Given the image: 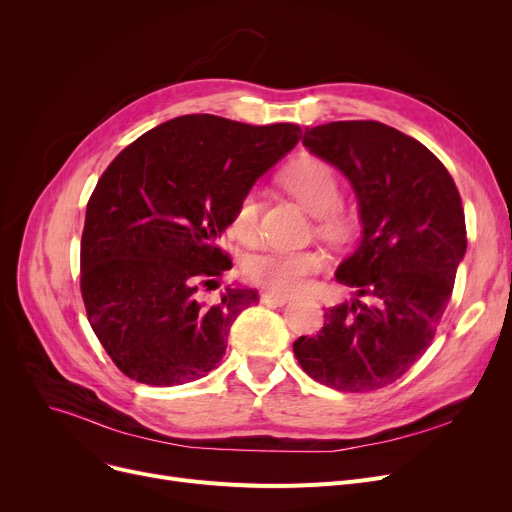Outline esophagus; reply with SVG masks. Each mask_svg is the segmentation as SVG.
<instances>
[{"label": "esophagus", "mask_w": 512, "mask_h": 512, "mask_svg": "<svg viewBox=\"0 0 512 512\" xmlns=\"http://www.w3.org/2000/svg\"><path fill=\"white\" fill-rule=\"evenodd\" d=\"M290 299L282 297V294H274V292H263L261 294V303L263 305H274V307H282L286 305Z\"/></svg>", "instance_id": "34e87169"}]
</instances>
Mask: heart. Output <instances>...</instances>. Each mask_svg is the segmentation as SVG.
<instances>
[{"instance_id": "1", "label": "heart", "mask_w": 512, "mask_h": 512, "mask_svg": "<svg viewBox=\"0 0 512 512\" xmlns=\"http://www.w3.org/2000/svg\"><path fill=\"white\" fill-rule=\"evenodd\" d=\"M282 184L286 191L297 199L311 215L319 218L317 232L330 240H344L351 234V218L338 209L340 203V182L334 168L326 161L305 157L292 164L284 176ZM259 203L255 193H247L240 199L232 230L238 238L249 240L257 228ZM326 257L319 251H263L255 253L245 261V278L274 294H294L309 286V280L324 270Z\"/></svg>"}]
</instances>
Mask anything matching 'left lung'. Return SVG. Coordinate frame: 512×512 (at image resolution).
Here are the masks:
<instances>
[{
  "mask_svg": "<svg viewBox=\"0 0 512 512\" xmlns=\"http://www.w3.org/2000/svg\"><path fill=\"white\" fill-rule=\"evenodd\" d=\"M303 145L353 184L363 238L336 270L357 299L326 309L324 328L292 351L319 384L378 390L434 340L467 251L461 195L432 151L382 122L305 128Z\"/></svg>",
  "mask_w": 512,
  "mask_h": 512,
  "instance_id": "obj_1",
  "label": "left lung"
}]
</instances>
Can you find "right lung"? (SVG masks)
Wrapping results in <instances>:
<instances>
[{"instance_id": "right-lung-1", "label": "right lung", "mask_w": 512, "mask_h": 512, "mask_svg": "<svg viewBox=\"0 0 512 512\" xmlns=\"http://www.w3.org/2000/svg\"><path fill=\"white\" fill-rule=\"evenodd\" d=\"M297 124L251 126L211 114L168 120L112 161L87 203L80 290L116 367L149 386L195 382L218 367L257 290L199 284L232 267L215 245L255 180L299 143Z\"/></svg>"}]
</instances>
